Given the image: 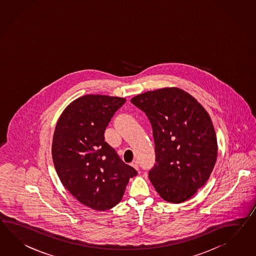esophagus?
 Masks as SVG:
<instances>
[{"mask_svg": "<svg viewBox=\"0 0 256 256\" xmlns=\"http://www.w3.org/2000/svg\"><path fill=\"white\" fill-rule=\"evenodd\" d=\"M131 166L134 168L136 170H138V164L137 161H133L131 162Z\"/></svg>", "mask_w": 256, "mask_h": 256, "instance_id": "1", "label": "esophagus"}]
</instances>
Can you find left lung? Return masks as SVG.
<instances>
[{"label": "left lung", "instance_id": "1", "mask_svg": "<svg viewBox=\"0 0 256 256\" xmlns=\"http://www.w3.org/2000/svg\"><path fill=\"white\" fill-rule=\"evenodd\" d=\"M131 102L152 128L156 164L149 178L162 199L180 204L208 180L218 157V140L208 112L178 88L138 94Z\"/></svg>", "mask_w": 256, "mask_h": 256}]
</instances>
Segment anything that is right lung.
I'll return each instance as SVG.
<instances>
[{"label":"right lung","mask_w":256,"mask_h":256,"mask_svg":"<svg viewBox=\"0 0 256 256\" xmlns=\"http://www.w3.org/2000/svg\"><path fill=\"white\" fill-rule=\"evenodd\" d=\"M125 98L87 94L62 111L54 133L52 156L62 185L82 204L106 211L122 199L138 174L104 142V130Z\"/></svg>","instance_id":"obj_1"}]
</instances>
